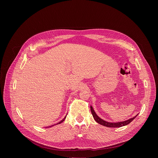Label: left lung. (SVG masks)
Listing matches in <instances>:
<instances>
[{
    "mask_svg": "<svg viewBox=\"0 0 158 158\" xmlns=\"http://www.w3.org/2000/svg\"><path fill=\"white\" fill-rule=\"evenodd\" d=\"M91 113L93 114V116L94 119V120L99 124L102 125V126H106V127H122V126H126L127 124H129L130 123H131L135 118H136L137 117V116L138 114H137L136 116H135L134 117L132 118H130L126 121H122V122H118V123H109V122H107V121H106L103 119H102L101 118H100L95 112L94 109L93 108V107L91 106Z\"/></svg>",
    "mask_w": 158,
    "mask_h": 158,
    "instance_id": "1",
    "label": "left lung"
}]
</instances>
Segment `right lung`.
I'll return each instance as SVG.
<instances>
[{"label": "right lung", "instance_id": "obj_1", "mask_svg": "<svg viewBox=\"0 0 158 158\" xmlns=\"http://www.w3.org/2000/svg\"><path fill=\"white\" fill-rule=\"evenodd\" d=\"M65 118H66V116H65V118H64L62 120H61L60 122H59V123H57L56 124H59L62 123V122H63V121H64L65 119ZM54 125H56V124H54ZM54 125H52V126H49V127H52V126H53Z\"/></svg>", "mask_w": 158, "mask_h": 158}]
</instances>
